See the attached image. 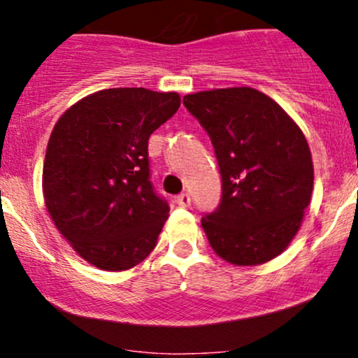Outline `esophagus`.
Returning a JSON list of instances; mask_svg holds the SVG:
<instances>
[{
  "mask_svg": "<svg viewBox=\"0 0 358 358\" xmlns=\"http://www.w3.org/2000/svg\"><path fill=\"white\" fill-rule=\"evenodd\" d=\"M175 202L178 207H188V205H190V195H188V193H182V195L176 196Z\"/></svg>",
  "mask_w": 358,
  "mask_h": 358,
  "instance_id": "esophagus-1",
  "label": "esophagus"
}]
</instances>
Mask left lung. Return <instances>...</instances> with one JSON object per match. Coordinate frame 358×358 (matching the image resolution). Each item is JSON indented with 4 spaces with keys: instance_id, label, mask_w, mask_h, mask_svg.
<instances>
[{
    "instance_id": "obj_1",
    "label": "left lung",
    "mask_w": 358,
    "mask_h": 358,
    "mask_svg": "<svg viewBox=\"0 0 358 358\" xmlns=\"http://www.w3.org/2000/svg\"><path fill=\"white\" fill-rule=\"evenodd\" d=\"M183 104L210 136L220 168V205L202 219L213 252L234 266L278 257L296 237L313 192L301 127L252 87L202 90Z\"/></svg>"
}]
</instances>
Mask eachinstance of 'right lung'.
Listing matches in <instances>:
<instances>
[{"mask_svg":"<svg viewBox=\"0 0 358 358\" xmlns=\"http://www.w3.org/2000/svg\"><path fill=\"white\" fill-rule=\"evenodd\" d=\"M180 104L178 92L104 89L72 104L53 126L45 207L94 268L127 271L155 249L170 207L151 188L148 139Z\"/></svg>","mask_w":358,"mask_h":358,"instance_id":"add662e5","label":"right lung"}]
</instances>
